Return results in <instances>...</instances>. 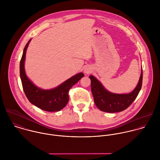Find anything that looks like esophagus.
Wrapping results in <instances>:
<instances>
[{"label": "esophagus", "instance_id": "esophagus-1", "mask_svg": "<svg viewBox=\"0 0 160 160\" xmlns=\"http://www.w3.org/2000/svg\"><path fill=\"white\" fill-rule=\"evenodd\" d=\"M84 72L85 73H89L90 72V70L89 69H88V68H85L84 69Z\"/></svg>", "mask_w": 160, "mask_h": 160}]
</instances>
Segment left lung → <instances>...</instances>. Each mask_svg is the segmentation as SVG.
Returning <instances> with one entry per match:
<instances>
[{"label":"left lung","instance_id":"left-lung-1","mask_svg":"<svg viewBox=\"0 0 160 160\" xmlns=\"http://www.w3.org/2000/svg\"><path fill=\"white\" fill-rule=\"evenodd\" d=\"M91 89L96 106L101 111L116 113L125 110L134 102L142 86L143 70L136 88L130 93L117 94L107 90L102 83L93 75H90Z\"/></svg>","mask_w":160,"mask_h":160}]
</instances>
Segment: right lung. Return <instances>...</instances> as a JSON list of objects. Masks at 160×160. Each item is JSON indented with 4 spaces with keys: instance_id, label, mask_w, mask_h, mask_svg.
Instances as JSON below:
<instances>
[{
    "instance_id": "obj_1",
    "label": "right lung",
    "mask_w": 160,
    "mask_h": 160,
    "mask_svg": "<svg viewBox=\"0 0 160 160\" xmlns=\"http://www.w3.org/2000/svg\"><path fill=\"white\" fill-rule=\"evenodd\" d=\"M31 39L26 44L20 62V76L24 93L28 101L37 107L47 112H58L67 104L70 89L82 77L83 73L72 77L57 87L51 90H43L35 86L27 77L25 72L24 62L26 50Z\"/></svg>"
}]
</instances>
